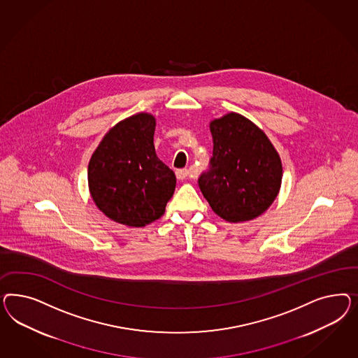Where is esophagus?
I'll use <instances>...</instances> for the list:
<instances>
[{
  "label": "esophagus",
  "mask_w": 358,
  "mask_h": 358,
  "mask_svg": "<svg viewBox=\"0 0 358 358\" xmlns=\"http://www.w3.org/2000/svg\"><path fill=\"white\" fill-rule=\"evenodd\" d=\"M176 176L180 181H184L187 177H189V171L187 169H177L176 171Z\"/></svg>",
  "instance_id": "obj_1"
}]
</instances>
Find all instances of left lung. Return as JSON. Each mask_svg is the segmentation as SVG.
I'll return each mask as SVG.
<instances>
[{
  "instance_id": "1",
  "label": "left lung",
  "mask_w": 358,
  "mask_h": 358,
  "mask_svg": "<svg viewBox=\"0 0 358 358\" xmlns=\"http://www.w3.org/2000/svg\"><path fill=\"white\" fill-rule=\"evenodd\" d=\"M213 157L198 185L213 211L231 223L265 213L278 195L282 163L265 132L238 113L210 123Z\"/></svg>"
}]
</instances>
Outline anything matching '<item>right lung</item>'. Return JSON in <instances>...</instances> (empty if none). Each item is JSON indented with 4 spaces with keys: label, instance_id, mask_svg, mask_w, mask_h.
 <instances>
[{
    "label": "right lung",
    "instance_id": "1",
    "mask_svg": "<svg viewBox=\"0 0 358 358\" xmlns=\"http://www.w3.org/2000/svg\"><path fill=\"white\" fill-rule=\"evenodd\" d=\"M155 127V117L147 113L120 120L90 157V195L106 217L120 224H150L162 217L173 195L176 176L156 155Z\"/></svg>",
    "mask_w": 358,
    "mask_h": 358
}]
</instances>
